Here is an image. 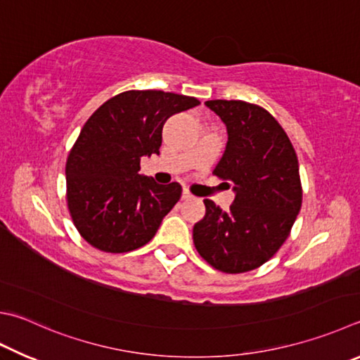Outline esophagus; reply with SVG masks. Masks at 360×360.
<instances>
[{
    "mask_svg": "<svg viewBox=\"0 0 360 360\" xmlns=\"http://www.w3.org/2000/svg\"><path fill=\"white\" fill-rule=\"evenodd\" d=\"M195 197L193 195L187 191V188H184V191H182V200H193Z\"/></svg>",
    "mask_w": 360,
    "mask_h": 360,
    "instance_id": "obj_1",
    "label": "esophagus"
}]
</instances>
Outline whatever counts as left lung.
Returning a JSON list of instances; mask_svg holds the SVG:
<instances>
[{"mask_svg": "<svg viewBox=\"0 0 360 360\" xmlns=\"http://www.w3.org/2000/svg\"><path fill=\"white\" fill-rule=\"evenodd\" d=\"M206 107L228 132L214 174L230 181L236 197L228 211L205 200L206 215L193 226V244L217 271H253L278 252L300 211L297 155L263 107L244 101H207Z\"/></svg>", "mask_w": 360, "mask_h": 360, "instance_id": "left-lung-1", "label": "left lung"}]
</instances>
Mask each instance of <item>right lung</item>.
<instances>
[{
  "label": "right lung",
  "instance_id": "1",
  "mask_svg": "<svg viewBox=\"0 0 360 360\" xmlns=\"http://www.w3.org/2000/svg\"><path fill=\"white\" fill-rule=\"evenodd\" d=\"M198 103L182 94L132 89L89 116L66 162L68 207L88 244L124 253L154 238L182 188L178 182L162 186L139 174L140 160L159 154L169 116Z\"/></svg>",
  "mask_w": 360,
  "mask_h": 360
}]
</instances>
